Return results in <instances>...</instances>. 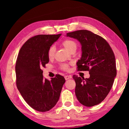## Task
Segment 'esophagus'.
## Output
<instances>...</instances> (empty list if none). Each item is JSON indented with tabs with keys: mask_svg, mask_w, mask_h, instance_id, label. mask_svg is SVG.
I'll return each mask as SVG.
<instances>
[{
	"mask_svg": "<svg viewBox=\"0 0 129 129\" xmlns=\"http://www.w3.org/2000/svg\"><path fill=\"white\" fill-rule=\"evenodd\" d=\"M64 78L67 80H69V79H72V76H70V75H66V76H64Z\"/></svg>",
	"mask_w": 129,
	"mask_h": 129,
	"instance_id": "1",
	"label": "esophagus"
}]
</instances>
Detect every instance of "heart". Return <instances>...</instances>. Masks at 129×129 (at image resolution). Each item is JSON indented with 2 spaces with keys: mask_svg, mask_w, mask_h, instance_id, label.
<instances>
[{
  "mask_svg": "<svg viewBox=\"0 0 129 129\" xmlns=\"http://www.w3.org/2000/svg\"><path fill=\"white\" fill-rule=\"evenodd\" d=\"M63 45L69 52H72L74 50H76L77 49V44L76 42L72 39H66L63 42ZM56 48L54 46H52L49 49L47 55L49 59L53 58L54 54H55ZM61 68L64 70H68L69 69V65L66 64H63L61 65Z\"/></svg>",
  "mask_w": 129,
  "mask_h": 129,
  "instance_id": "heart-1",
  "label": "heart"
}]
</instances>
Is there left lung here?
I'll list each match as a JSON object with an SVG mask.
<instances>
[{"mask_svg": "<svg viewBox=\"0 0 129 129\" xmlns=\"http://www.w3.org/2000/svg\"><path fill=\"white\" fill-rule=\"evenodd\" d=\"M66 36L80 43L82 56L76 64L78 70L90 74L88 79L73 76L77 100L87 107L98 105L106 98L116 76L114 53L106 40L87 30L68 33Z\"/></svg>", "mask_w": 129, "mask_h": 129, "instance_id": "obj_1", "label": "left lung"}]
</instances>
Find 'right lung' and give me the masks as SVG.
Listing matches in <instances>:
<instances>
[{"label": "right lung", "mask_w": 129, "mask_h": 129, "mask_svg": "<svg viewBox=\"0 0 129 129\" xmlns=\"http://www.w3.org/2000/svg\"><path fill=\"white\" fill-rule=\"evenodd\" d=\"M61 34L40 35L26 41L19 51L16 63V85L26 103L33 109L45 112L50 110L59 99L65 79L56 75L48 80L43 70L49 63V49Z\"/></svg>", "instance_id": "obj_1"}]
</instances>
